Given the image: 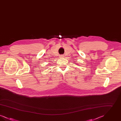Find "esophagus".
Segmentation results:
<instances>
[{
  "label": "esophagus",
  "mask_w": 121,
  "mask_h": 121,
  "mask_svg": "<svg viewBox=\"0 0 121 121\" xmlns=\"http://www.w3.org/2000/svg\"><path fill=\"white\" fill-rule=\"evenodd\" d=\"M63 57H64V55H61V58H63Z\"/></svg>",
  "instance_id": "1"
}]
</instances>
